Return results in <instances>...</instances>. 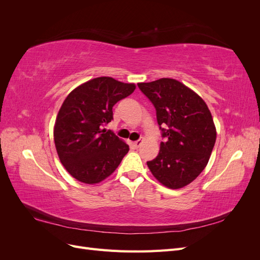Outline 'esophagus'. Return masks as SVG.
<instances>
[{"label": "esophagus", "instance_id": "1", "mask_svg": "<svg viewBox=\"0 0 260 260\" xmlns=\"http://www.w3.org/2000/svg\"><path fill=\"white\" fill-rule=\"evenodd\" d=\"M142 143H143V140H142V139H140V140L136 141V142H133V145H135V147L139 148L141 145H142Z\"/></svg>", "mask_w": 260, "mask_h": 260}]
</instances>
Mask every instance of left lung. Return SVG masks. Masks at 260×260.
Listing matches in <instances>:
<instances>
[{
	"instance_id": "left-lung-1",
	"label": "left lung",
	"mask_w": 260,
	"mask_h": 260,
	"mask_svg": "<svg viewBox=\"0 0 260 260\" xmlns=\"http://www.w3.org/2000/svg\"><path fill=\"white\" fill-rule=\"evenodd\" d=\"M156 109L159 153L147 161L153 176L169 188H181L205 169L216 142V127L205 102L178 80L161 78L138 83Z\"/></svg>"
}]
</instances>
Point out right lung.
Wrapping results in <instances>:
<instances>
[{
  "label": "right lung",
  "mask_w": 260,
  "mask_h": 260,
  "mask_svg": "<svg viewBox=\"0 0 260 260\" xmlns=\"http://www.w3.org/2000/svg\"><path fill=\"white\" fill-rule=\"evenodd\" d=\"M135 90V83L99 77L65 99L55 121L54 142L60 162L80 182L103 181L129 152V145L104 127L113 119V106Z\"/></svg>",
  "instance_id": "add662e5"
}]
</instances>
